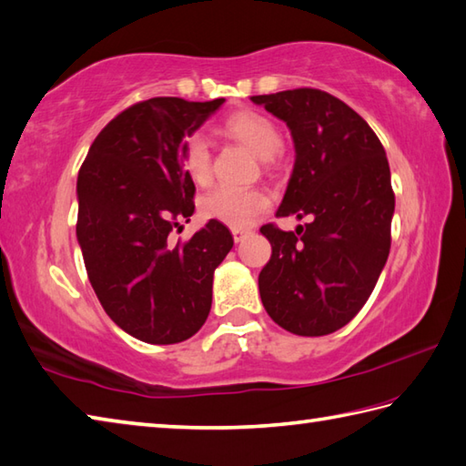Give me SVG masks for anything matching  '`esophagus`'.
<instances>
[{
	"instance_id": "obj_1",
	"label": "esophagus",
	"mask_w": 466,
	"mask_h": 466,
	"mask_svg": "<svg viewBox=\"0 0 466 466\" xmlns=\"http://www.w3.org/2000/svg\"><path fill=\"white\" fill-rule=\"evenodd\" d=\"M251 235V231L249 229H233V239H235V243H241L245 237H249Z\"/></svg>"
}]
</instances>
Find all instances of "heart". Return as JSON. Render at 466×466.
<instances>
[{"mask_svg": "<svg viewBox=\"0 0 466 466\" xmlns=\"http://www.w3.org/2000/svg\"><path fill=\"white\" fill-rule=\"evenodd\" d=\"M223 133L229 139L251 149L257 157L273 159L283 147V136L275 123L257 111H237L223 121ZM183 167L195 183H205L211 175V155L207 139L195 133L185 143ZM268 209V198L257 189L215 187L201 199L199 211L205 219L219 221L233 229L253 225Z\"/></svg>", "mask_w": 466, "mask_h": 466, "instance_id": "obj_1", "label": "heart"}]
</instances>
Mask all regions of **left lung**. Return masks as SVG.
Returning a JSON list of instances; mask_svg holds the SVG:
<instances>
[{
    "label": "left lung",
    "instance_id": "1",
    "mask_svg": "<svg viewBox=\"0 0 466 466\" xmlns=\"http://www.w3.org/2000/svg\"><path fill=\"white\" fill-rule=\"evenodd\" d=\"M251 101L285 121L295 143L277 217H311L297 233L261 227L273 249L259 273L263 307L289 333H335L363 309L389 257L395 193L385 149L369 123L327 91Z\"/></svg>",
    "mask_w": 466,
    "mask_h": 466
}]
</instances>
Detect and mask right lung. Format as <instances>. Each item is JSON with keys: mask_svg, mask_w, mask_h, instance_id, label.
Returning <instances> with one entry per match:
<instances>
[{"mask_svg": "<svg viewBox=\"0 0 466 466\" xmlns=\"http://www.w3.org/2000/svg\"><path fill=\"white\" fill-rule=\"evenodd\" d=\"M221 99L153 97L121 111L91 143L77 175V241L109 319L143 343L193 337L211 311L213 273L233 235L207 223L187 243L169 235L195 211L183 167L191 137Z\"/></svg>", "mask_w": 466, "mask_h": 466, "instance_id": "obj_1", "label": "right lung"}]
</instances>
